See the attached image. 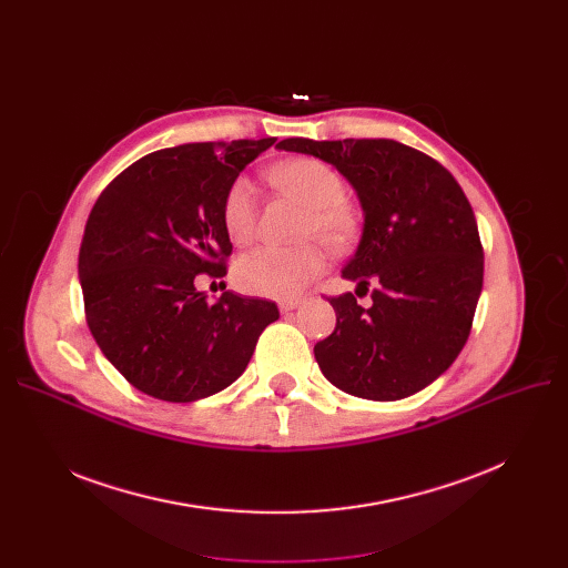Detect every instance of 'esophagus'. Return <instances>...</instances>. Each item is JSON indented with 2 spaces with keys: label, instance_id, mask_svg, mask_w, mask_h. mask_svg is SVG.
<instances>
[{
  "label": "esophagus",
  "instance_id": "34e87169",
  "mask_svg": "<svg viewBox=\"0 0 568 568\" xmlns=\"http://www.w3.org/2000/svg\"><path fill=\"white\" fill-rule=\"evenodd\" d=\"M300 306H302V300H283V302L278 304L281 313H290V311H294V308H300Z\"/></svg>",
  "mask_w": 568,
  "mask_h": 568
}]
</instances>
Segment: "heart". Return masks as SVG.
I'll return each instance as SVG.
<instances>
[{"label":"heart","instance_id":"heart-1","mask_svg":"<svg viewBox=\"0 0 568 568\" xmlns=\"http://www.w3.org/2000/svg\"><path fill=\"white\" fill-rule=\"evenodd\" d=\"M266 182L278 193L304 206L300 227L302 239H320L332 253L349 251L362 234L359 206L345 197L343 176L320 159H287L266 170ZM221 223L227 239L236 246L248 244L257 225V202L253 186L244 176L234 179L221 202ZM326 266L317 242L294 248L262 246L236 262V285L248 294L268 300H292Z\"/></svg>","mask_w":568,"mask_h":568}]
</instances>
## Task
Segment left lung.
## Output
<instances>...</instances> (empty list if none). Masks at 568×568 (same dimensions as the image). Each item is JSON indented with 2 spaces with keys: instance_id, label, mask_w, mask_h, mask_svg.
Here are the masks:
<instances>
[{
  "instance_id": "1",
  "label": "left lung",
  "mask_w": 568,
  "mask_h": 568,
  "mask_svg": "<svg viewBox=\"0 0 568 568\" xmlns=\"http://www.w3.org/2000/svg\"><path fill=\"white\" fill-rule=\"evenodd\" d=\"M347 176L364 206L359 248L343 268L374 306L352 292L329 296L336 329L315 345L324 377L345 394L400 400L449 368L471 332L484 287V246L471 204L454 174L396 140L278 142Z\"/></svg>"
}]
</instances>
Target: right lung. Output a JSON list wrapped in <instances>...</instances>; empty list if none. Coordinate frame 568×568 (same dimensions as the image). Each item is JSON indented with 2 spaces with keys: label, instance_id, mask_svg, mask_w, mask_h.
<instances>
[{
  "label": "right lung",
  "instance_id": "add662e5",
  "mask_svg": "<svg viewBox=\"0 0 568 568\" xmlns=\"http://www.w3.org/2000/svg\"><path fill=\"white\" fill-rule=\"evenodd\" d=\"M274 142L159 149L99 195L78 257L84 317L108 362L138 392L168 403L223 392L278 320L274 302L232 292L206 302L195 287L200 274H227L223 195Z\"/></svg>",
  "mask_w": 568,
  "mask_h": 568
}]
</instances>
